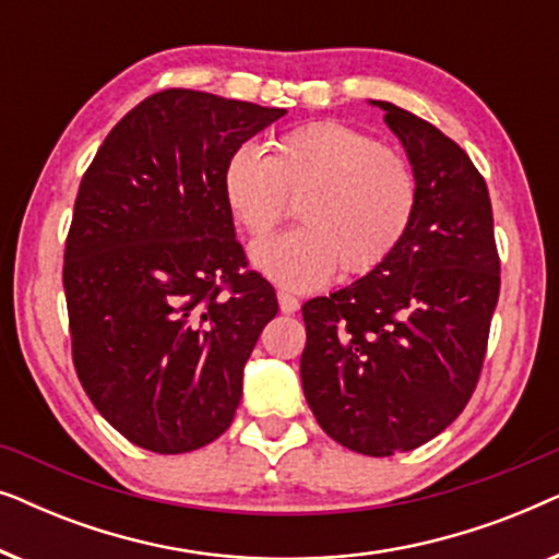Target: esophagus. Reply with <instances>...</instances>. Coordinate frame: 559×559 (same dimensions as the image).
Returning <instances> with one entry per match:
<instances>
[{"mask_svg":"<svg viewBox=\"0 0 559 559\" xmlns=\"http://www.w3.org/2000/svg\"><path fill=\"white\" fill-rule=\"evenodd\" d=\"M277 300H280V310L287 312V316H293V312H297V308H300V300H297L295 295L285 293V289H280Z\"/></svg>","mask_w":559,"mask_h":559,"instance_id":"obj_1","label":"esophagus"}]
</instances>
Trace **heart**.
I'll return each instance as SVG.
<instances>
[{
	"instance_id": "b5f03b06",
	"label": "heart",
	"mask_w": 559,
	"mask_h": 559,
	"mask_svg": "<svg viewBox=\"0 0 559 559\" xmlns=\"http://www.w3.org/2000/svg\"><path fill=\"white\" fill-rule=\"evenodd\" d=\"M224 201L251 241L264 239L297 203L302 228L254 247L257 270L287 289H316L335 272L361 277L386 262L417 211V173L402 152L335 121L295 129L270 155L254 147L226 159Z\"/></svg>"
}]
</instances>
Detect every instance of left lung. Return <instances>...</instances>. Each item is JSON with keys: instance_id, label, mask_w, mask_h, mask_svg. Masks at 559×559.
I'll return each instance as SVG.
<instances>
[{"instance_id": "8db88e82", "label": "left lung", "mask_w": 559, "mask_h": 559, "mask_svg": "<svg viewBox=\"0 0 559 559\" xmlns=\"http://www.w3.org/2000/svg\"><path fill=\"white\" fill-rule=\"evenodd\" d=\"M384 121L417 173V211L392 257L302 305V392L318 425L354 453H407L476 392L501 262L484 175L430 121L389 102Z\"/></svg>"}]
</instances>
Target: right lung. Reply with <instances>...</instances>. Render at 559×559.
<instances>
[{
	"label": "right lung",
	"instance_id": "add662e5",
	"mask_svg": "<svg viewBox=\"0 0 559 559\" xmlns=\"http://www.w3.org/2000/svg\"><path fill=\"white\" fill-rule=\"evenodd\" d=\"M285 109L167 88L106 134L63 254L73 366L129 442L159 455L221 438L277 295L249 270L226 159Z\"/></svg>",
	"mask_w": 559,
	"mask_h": 559
}]
</instances>
